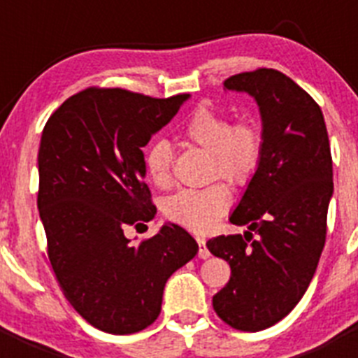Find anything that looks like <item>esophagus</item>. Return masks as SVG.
<instances>
[{
  "mask_svg": "<svg viewBox=\"0 0 358 358\" xmlns=\"http://www.w3.org/2000/svg\"><path fill=\"white\" fill-rule=\"evenodd\" d=\"M197 243H199V258H202V260H206V258H210V251H208V245H206V238H202V236H197Z\"/></svg>",
  "mask_w": 358,
  "mask_h": 358,
  "instance_id": "esophagus-1",
  "label": "esophagus"
}]
</instances>
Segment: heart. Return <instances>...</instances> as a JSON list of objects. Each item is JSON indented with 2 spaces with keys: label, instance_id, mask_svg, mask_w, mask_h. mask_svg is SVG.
<instances>
[{
  "label": "heart",
  "instance_id": "heart-1",
  "mask_svg": "<svg viewBox=\"0 0 358 358\" xmlns=\"http://www.w3.org/2000/svg\"><path fill=\"white\" fill-rule=\"evenodd\" d=\"M182 138L189 145L211 154V173L231 182H245L260 163L264 136L255 122L233 123L222 113L197 109L182 127ZM148 179L156 186L170 182V145L159 140L145 154ZM231 204L229 189L210 185L197 189H179L164 199L163 213L181 226L202 231L213 226Z\"/></svg>",
  "mask_w": 358,
  "mask_h": 358
}]
</instances>
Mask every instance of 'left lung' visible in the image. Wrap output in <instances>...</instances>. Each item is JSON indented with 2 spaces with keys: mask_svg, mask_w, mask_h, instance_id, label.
<instances>
[{
  "mask_svg": "<svg viewBox=\"0 0 358 358\" xmlns=\"http://www.w3.org/2000/svg\"><path fill=\"white\" fill-rule=\"evenodd\" d=\"M224 90L255 100L264 148L229 215L231 224L248 229L206 243L231 267L213 308L236 330L260 331L299 303L317 268L334 195L330 141L321 107L276 69L240 73Z\"/></svg>",
  "mask_w": 358,
  "mask_h": 358,
  "instance_id": "obj_1",
  "label": "left lung"
}]
</instances>
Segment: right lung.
Returning a JSON list of instances; mask_svg holds the SVG:
<instances>
[{
    "label": "right lung",
    "mask_w": 358,
    "mask_h": 358,
    "mask_svg": "<svg viewBox=\"0 0 358 358\" xmlns=\"http://www.w3.org/2000/svg\"><path fill=\"white\" fill-rule=\"evenodd\" d=\"M188 98L85 90L44 125L37 208L50 262L73 308L107 334H134L156 321L169 278L199 251L172 222L141 243L123 235L129 224L156 217L141 147Z\"/></svg>",
    "instance_id": "right-lung-1"
}]
</instances>
